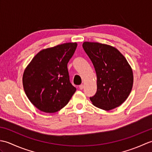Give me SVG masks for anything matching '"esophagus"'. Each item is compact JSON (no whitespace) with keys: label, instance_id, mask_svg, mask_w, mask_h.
Returning a JSON list of instances; mask_svg holds the SVG:
<instances>
[{"label":"esophagus","instance_id":"obj_1","mask_svg":"<svg viewBox=\"0 0 152 152\" xmlns=\"http://www.w3.org/2000/svg\"><path fill=\"white\" fill-rule=\"evenodd\" d=\"M79 88H80V89H83V88H84V85H83V84H81V85H80V86H79Z\"/></svg>","mask_w":152,"mask_h":152}]
</instances>
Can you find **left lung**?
Masks as SVG:
<instances>
[{
    "label": "left lung",
    "mask_w": 152,
    "mask_h": 152,
    "mask_svg": "<svg viewBox=\"0 0 152 152\" xmlns=\"http://www.w3.org/2000/svg\"><path fill=\"white\" fill-rule=\"evenodd\" d=\"M82 46L91 60L96 74L97 90L90 97L93 104L110 110L124 103L133 85V73L126 58L108 44L84 42Z\"/></svg>",
    "instance_id": "1"
}]
</instances>
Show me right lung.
Here are the masks:
<instances>
[{
    "label": "right lung",
    "mask_w": 152,
    "mask_h": 152,
    "mask_svg": "<svg viewBox=\"0 0 152 152\" xmlns=\"http://www.w3.org/2000/svg\"><path fill=\"white\" fill-rule=\"evenodd\" d=\"M76 42H68L40 51L25 68L23 86L35 107L55 113L69 102L76 88L69 80L67 64L75 51Z\"/></svg>",
    "instance_id": "add662e5"
}]
</instances>
